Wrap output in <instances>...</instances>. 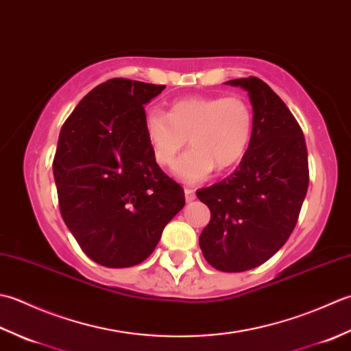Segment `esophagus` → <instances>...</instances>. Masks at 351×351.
I'll use <instances>...</instances> for the list:
<instances>
[{
  "mask_svg": "<svg viewBox=\"0 0 351 351\" xmlns=\"http://www.w3.org/2000/svg\"><path fill=\"white\" fill-rule=\"evenodd\" d=\"M184 198H186V202H188V203L194 202V199L197 198L195 191L191 189V188H184Z\"/></svg>",
  "mask_w": 351,
  "mask_h": 351,
  "instance_id": "obj_1",
  "label": "esophagus"
}]
</instances>
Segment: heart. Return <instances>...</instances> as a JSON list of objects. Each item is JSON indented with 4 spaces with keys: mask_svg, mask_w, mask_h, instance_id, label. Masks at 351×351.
Returning a JSON list of instances; mask_svg holds the SVG:
<instances>
[{
    "mask_svg": "<svg viewBox=\"0 0 351 351\" xmlns=\"http://www.w3.org/2000/svg\"><path fill=\"white\" fill-rule=\"evenodd\" d=\"M144 130L154 159L169 167L189 141L192 148L176 163L183 182H202L217 171L234 167L245 156L253 134V110L245 98L192 97L173 103L168 113L148 109Z\"/></svg>",
    "mask_w": 351,
    "mask_h": 351,
    "instance_id": "obj_1",
    "label": "heart"
}]
</instances>
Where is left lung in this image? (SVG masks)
<instances>
[{
    "instance_id": "left-lung-1",
    "label": "left lung",
    "mask_w": 351,
    "mask_h": 351,
    "mask_svg": "<svg viewBox=\"0 0 351 351\" xmlns=\"http://www.w3.org/2000/svg\"><path fill=\"white\" fill-rule=\"evenodd\" d=\"M226 83L248 92L253 134L234 173L197 191L210 210L199 248L213 268L241 273L262 265L288 241L309 186V165L302 128L265 82Z\"/></svg>"
}]
</instances>
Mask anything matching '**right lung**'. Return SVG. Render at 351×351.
I'll list each match as a JSON object with an SVG mask.
<instances>
[{
    "label": "right lung",
    "mask_w": 351,
    "mask_h": 351,
    "mask_svg": "<svg viewBox=\"0 0 351 351\" xmlns=\"http://www.w3.org/2000/svg\"><path fill=\"white\" fill-rule=\"evenodd\" d=\"M165 89L112 78L63 124L53 162L62 218L78 245L107 268L138 265L184 206V191L154 159L144 106Z\"/></svg>",
    "instance_id": "right-lung-1"
}]
</instances>
